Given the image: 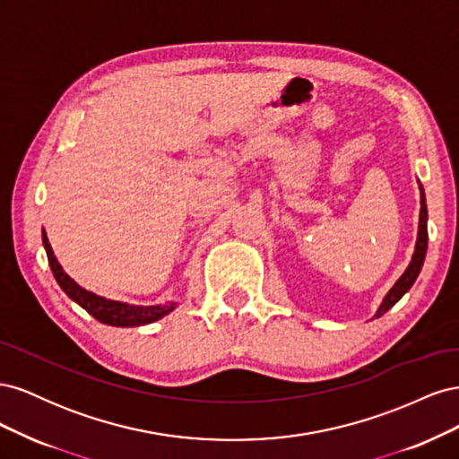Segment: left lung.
<instances>
[{
  "instance_id": "obj_1",
  "label": "left lung",
  "mask_w": 459,
  "mask_h": 459,
  "mask_svg": "<svg viewBox=\"0 0 459 459\" xmlns=\"http://www.w3.org/2000/svg\"><path fill=\"white\" fill-rule=\"evenodd\" d=\"M420 195H421V201H420L421 203V208H420V226H418V241H415L413 256H411V260L408 264V268L404 270V273L398 277V281L385 295L383 302L379 304V308H377V312H375L373 317H381L385 312L391 310L394 304L408 293L410 287L415 283V280H418V275H420V272L423 268L425 255H427V239H429V235H427V220H429V216H427L425 191H423L421 184H420Z\"/></svg>"
}]
</instances>
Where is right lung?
I'll list each match as a JSON object with an SVG mask.
<instances>
[{"instance_id": "right-lung-1", "label": "right lung", "mask_w": 459, "mask_h": 459, "mask_svg": "<svg viewBox=\"0 0 459 459\" xmlns=\"http://www.w3.org/2000/svg\"><path fill=\"white\" fill-rule=\"evenodd\" d=\"M41 241H44V248L48 253V260L51 272L57 280L59 287L65 290L68 299H73L76 304H80L90 316H93L97 322L113 325V327H137V325H147L157 322V319L164 317L166 314H170L178 304H157V307H135V304L128 302H120V300H110L105 297H100L91 293V290H86L84 287H80L71 275H68L61 264L57 262V256L53 255V248L48 241L46 230H41Z\"/></svg>"}]
</instances>
